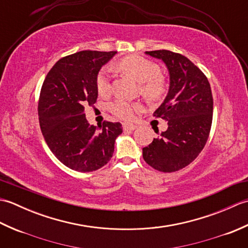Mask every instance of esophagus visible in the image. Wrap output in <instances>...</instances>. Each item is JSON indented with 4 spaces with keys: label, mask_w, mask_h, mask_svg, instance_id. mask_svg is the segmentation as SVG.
<instances>
[{
    "label": "esophagus",
    "mask_w": 248,
    "mask_h": 248,
    "mask_svg": "<svg viewBox=\"0 0 248 248\" xmlns=\"http://www.w3.org/2000/svg\"><path fill=\"white\" fill-rule=\"evenodd\" d=\"M123 128L124 131H134L136 128H138V125L133 124H129V123H124L123 124Z\"/></svg>",
    "instance_id": "34e87169"
}]
</instances>
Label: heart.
Listing matches in <instances>:
<instances>
[{
    "instance_id": "1",
    "label": "heart",
    "mask_w": 248,
    "mask_h": 248,
    "mask_svg": "<svg viewBox=\"0 0 248 248\" xmlns=\"http://www.w3.org/2000/svg\"><path fill=\"white\" fill-rule=\"evenodd\" d=\"M117 68L135 81L140 83V93L149 99H160L166 92L164 78L160 76L161 69L157 64L140 55H130L117 62ZM97 89L100 93L105 94L110 91V78L108 67L102 68L98 72L96 78ZM108 108L114 115L123 119H132L136 112L141 108L139 102H131L128 100L117 98L109 103Z\"/></svg>"
}]
</instances>
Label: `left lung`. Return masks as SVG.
Masks as SVG:
<instances>
[{
	"label": "left lung",
	"instance_id": "left-lung-1",
	"mask_svg": "<svg viewBox=\"0 0 248 248\" xmlns=\"http://www.w3.org/2000/svg\"><path fill=\"white\" fill-rule=\"evenodd\" d=\"M161 60L170 73V88L154 116L168 128L143 148L147 164L172 172L192 163L207 143L212 124L213 98L208 78L187 57L167 50L146 52ZM155 132L157 134V130Z\"/></svg>",
	"mask_w": 248,
	"mask_h": 248
}]
</instances>
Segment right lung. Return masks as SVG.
<instances>
[{
    "label": "right lung",
    "mask_w": 248,
    "mask_h": 248,
    "mask_svg": "<svg viewBox=\"0 0 248 248\" xmlns=\"http://www.w3.org/2000/svg\"><path fill=\"white\" fill-rule=\"evenodd\" d=\"M116 51H81L62 57L46 75L41 87L38 116L50 150L73 170L89 172L101 168L113 156L119 123L88 124L84 107L96 103V78Z\"/></svg>",
    "instance_id": "right-lung-1"
}]
</instances>
